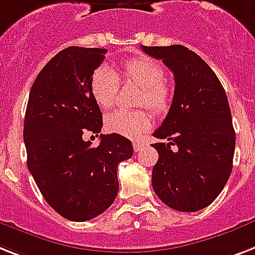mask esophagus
<instances>
[{"label": "esophagus", "instance_id": "obj_1", "mask_svg": "<svg viewBox=\"0 0 255 255\" xmlns=\"http://www.w3.org/2000/svg\"><path fill=\"white\" fill-rule=\"evenodd\" d=\"M145 146V144L142 141H133V149L134 152H138V150H141L142 148Z\"/></svg>", "mask_w": 255, "mask_h": 255}]
</instances>
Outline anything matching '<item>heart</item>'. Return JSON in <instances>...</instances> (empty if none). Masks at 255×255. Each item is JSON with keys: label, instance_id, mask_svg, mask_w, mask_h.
I'll return each instance as SVG.
<instances>
[{"label": "heart", "instance_id": "heart-1", "mask_svg": "<svg viewBox=\"0 0 255 255\" xmlns=\"http://www.w3.org/2000/svg\"><path fill=\"white\" fill-rule=\"evenodd\" d=\"M121 78L140 86L137 105H145L156 114L166 113L173 101V89L163 81L165 70L158 61L136 56L126 60L121 67ZM119 80L117 73L106 65H99L90 77V92L95 103L106 110L113 106ZM150 115L145 109L115 110L105 119L106 129L126 137H137L150 127Z\"/></svg>", "mask_w": 255, "mask_h": 255}]
</instances>
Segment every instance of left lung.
Segmentation results:
<instances>
[{
	"instance_id": "left-lung-1",
	"label": "left lung",
	"mask_w": 255,
	"mask_h": 255,
	"mask_svg": "<svg viewBox=\"0 0 255 255\" xmlns=\"http://www.w3.org/2000/svg\"><path fill=\"white\" fill-rule=\"evenodd\" d=\"M141 49L174 74V97L153 136L158 152L152 185L166 206L196 212L223 191L233 167L236 133L223 85L208 64L183 45ZM174 146V148H171Z\"/></svg>"
}]
</instances>
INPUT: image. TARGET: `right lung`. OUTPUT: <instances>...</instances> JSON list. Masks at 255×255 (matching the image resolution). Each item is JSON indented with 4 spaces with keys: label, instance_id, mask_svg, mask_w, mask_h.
<instances>
[{
    "label": "right lung",
    "instance_id": "add662e5",
    "mask_svg": "<svg viewBox=\"0 0 255 255\" xmlns=\"http://www.w3.org/2000/svg\"><path fill=\"white\" fill-rule=\"evenodd\" d=\"M107 49L68 47L40 70L30 90L23 124L27 167L45 202L70 221L94 219L114 203L118 165L133 154L118 133L98 136L102 113L90 92V77Z\"/></svg>",
    "mask_w": 255,
    "mask_h": 255
}]
</instances>
